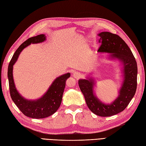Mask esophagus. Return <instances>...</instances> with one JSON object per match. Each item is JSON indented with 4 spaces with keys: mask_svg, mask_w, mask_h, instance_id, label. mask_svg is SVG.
<instances>
[{
    "mask_svg": "<svg viewBox=\"0 0 146 146\" xmlns=\"http://www.w3.org/2000/svg\"><path fill=\"white\" fill-rule=\"evenodd\" d=\"M73 76L74 78H76V79H78V78H80L81 76V74L80 73L76 72H74L73 74Z\"/></svg>",
    "mask_w": 146,
    "mask_h": 146,
    "instance_id": "obj_1",
    "label": "esophagus"
}]
</instances>
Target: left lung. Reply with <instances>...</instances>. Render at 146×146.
I'll return each instance as SVG.
<instances>
[{
  "instance_id": "obj_1",
  "label": "left lung",
  "mask_w": 146,
  "mask_h": 146,
  "mask_svg": "<svg viewBox=\"0 0 146 146\" xmlns=\"http://www.w3.org/2000/svg\"><path fill=\"white\" fill-rule=\"evenodd\" d=\"M101 46L98 52L109 53V58L117 59L123 66V80L117 98L110 104H105L95 94V80L89 76L78 81L87 106L94 114L100 117H110L124 110L136 93L137 88V63L128 45L119 36L109 32H101Z\"/></svg>"
}]
</instances>
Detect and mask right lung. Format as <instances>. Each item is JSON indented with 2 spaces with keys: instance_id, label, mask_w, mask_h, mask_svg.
<instances>
[{
  "instance_id": "obj_1",
  "label": "right lung",
  "mask_w": 146,
  "mask_h": 146,
  "mask_svg": "<svg viewBox=\"0 0 146 146\" xmlns=\"http://www.w3.org/2000/svg\"><path fill=\"white\" fill-rule=\"evenodd\" d=\"M46 40L45 35H39L27 39L15 52L8 67V79L10 96L13 102L25 115L32 118H44L49 117L57 111L60 106L65 88V82L70 78L68 73L58 76L52 82L46 92L40 98L28 100L22 96L15 87L13 77V67L21 52L31 44L42 42Z\"/></svg>"
}]
</instances>
